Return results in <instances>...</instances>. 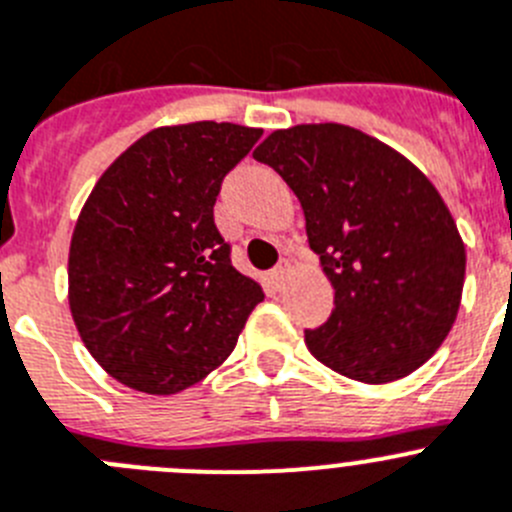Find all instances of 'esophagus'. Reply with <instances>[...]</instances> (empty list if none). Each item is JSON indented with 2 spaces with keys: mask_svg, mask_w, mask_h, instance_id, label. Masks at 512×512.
Masks as SVG:
<instances>
[{
  "mask_svg": "<svg viewBox=\"0 0 512 512\" xmlns=\"http://www.w3.org/2000/svg\"><path fill=\"white\" fill-rule=\"evenodd\" d=\"M287 274H289V261H281V264H276L274 269H271L269 274L271 284H274L276 289H281L284 287V281H287Z\"/></svg>",
  "mask_w": 512,
  "mask_h": 512,
  "instance_id": "esophagus-1",
  "label": "esophagus"
}]
</instances>
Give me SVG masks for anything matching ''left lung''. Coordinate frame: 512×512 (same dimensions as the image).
<instances>
[{
  "mask_svg": "<svg viewBox=\"0 0 512 512\" xmlns=\"http://www.w3.org/2000/svg\"><path fill=\"white\" fill-rule=\"evenodd\" d=\"M253 159L294 190L335 287L325 325L304 330L309 353L360 383L414 373L457 320L467 264L437 187L396 149L342 124L274 131Z\"/></svg>",
  "mask_w": 512,
  "mask_h": 512,
  "instance_id": "obj_1",
  "label": "left lung"
}]
</instances>
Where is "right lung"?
I'll return each instance as SVG.
<instances>
[{"label":"right lung","instance_id":"1","mask_svg":"<svg viewBox=\"0 0 512 512\" xmlns=\"http://www.w3.org/2000/svg\"><path fill=\"white\" fill-rule=\"evenodd\" d=\"M259 139L238 124L162 126L93 187L70 241V312L124 386L167 396L203 381L264 302L213 218L225 175Z\"/></svg>","mask_w":512,"mask_h":512}]
</instances>
